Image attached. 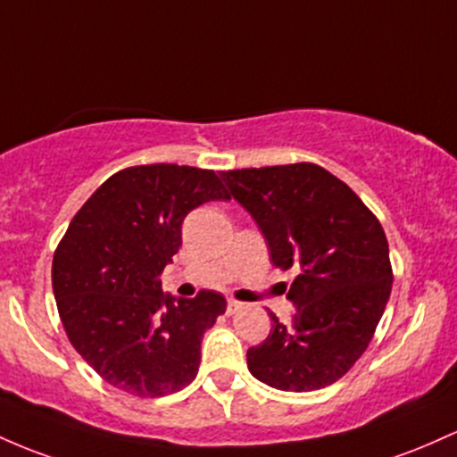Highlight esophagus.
Listing matches in <instances>:
<instances>
[{
  "label": "esophagus",
  "mask_w": 457,
  "mask_h": 457,
  "mask_svg": "<svg viewBox=\"0 0 457 457\" xmlns=\"http://www.w3.org/2000/svg\"><path fill=\"white\" fill-rule=\"evenodd\" d=\"M240 310H243V303L237 302V299H229V302H228V314H237V312H240Z\"/></svg>",
  "instance_id": "obj_1"
}]
</instances>
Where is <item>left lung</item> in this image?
<instances>
[{
	"mask_svg": "<svg viewBox=\"0 0 457 457\" xmlns=\"http://www.w3.org/2000/svg\"><path fill=\"white\" fill-rule=\"evenodd\" d=\"M252 214L278 269H297L286 297L293 323L247 351L252 375L270 388L308 393L334 384L373 338L393 288L388 240L378 217L336 175L312 162L223 171Z\"/></svg>",
	"mask_w": 457,
	"mask_h": 457,
	"instance_id": "left-lung-1",
	"label": "left lung"
}]
</instances>
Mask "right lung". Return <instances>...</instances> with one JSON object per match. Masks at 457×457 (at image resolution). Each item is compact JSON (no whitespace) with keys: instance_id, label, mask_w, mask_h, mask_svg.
Returning <instances> with one entry per match:
<instances>
[{"instance_id":"right-lung-1","label":"right lung","mask_w":457,"mask_h":457,"mask_svg":"<svg viewBox=\"0 0 457 457\" xmlns=\"http://www.w3.org/2000/svg\"><path fill=\"white\" fill-rule=\"evenodd\" d=\"M229 199L219 175L143 164L108 178L75 214L52 264L54 297L69 340L114 388L162 397L195 379L202 338L225 297L162 293L160 273L182 245L190 210Z\"/></svg>"}]
</instances>
